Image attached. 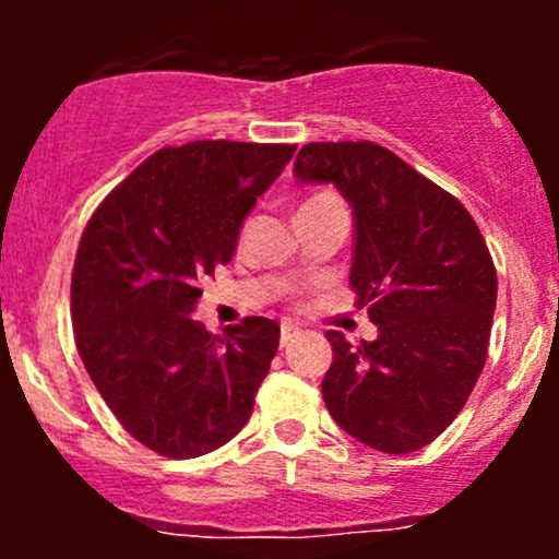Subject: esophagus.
<instances>
[{
    "mask_svg": "<svg viewBox=\"0 0 559 559\" xmlns=\"http://www.w3.org/2000/svg\"><path fill=\"white\" fill-rule=\"evenodd\" d=\"M297 333L299 329L294 323H281V346H286L294 336H297Z\"/></svg>",
    "mask_w": 559,
    "mask_h": 559,
    "instance_id": "obj_1",
    "label": "esophagus"
}]
</instances>
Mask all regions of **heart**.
Instances as JSON below:
<instances>
[{
  "instance_id": "b5f03b06",
  "label": "heart",
  "mask_w": 559,
  "mask_h": 559,
  "mask_svg": "<svg viewBox=\"0 0 559 559\" xmlns=\"http://www.w3.org/2000/svg\"><path fill=\"white\" fill-rule=\"evenodd\" d=\"M318 199H325V197H312V199H307V202H318ZM307 202H305V204H307Z\"/></svg>"
}]
</instances>
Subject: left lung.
Instances as JSON below:
<instances>
[{
	"label": "left lung",
	"instance_id": "obj_1",
	"mask_svg": "<svg viewBox=\"0 0 559 559\" xmlns=\"http://www.w3.org/2000/svg\"><path fill=\"white\" fill-rule=\"evenodd\" d=\"M299 183H333L355 215L349 284L376 342L329 331L323 400L342 431L386 454L431 444L460 415L489 352L497 271L471 213L373 141H316Z\"/></svg>",
	"mask_w": 559,
	"mask_h": 559
}]
</instances>
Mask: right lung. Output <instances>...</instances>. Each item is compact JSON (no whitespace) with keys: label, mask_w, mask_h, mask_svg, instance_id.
<instances>
[{"label":"right lung","mask_w":559,"mask_h":559,"mask_svg":"<svg viewBox=\"0 0 559 559\" xmlns=\"http://www.w3.org/2000/svg\"><path fill=\"white\" fill-rule=\"evenodd\" d=\"M294 150L226 139L165 146L83 230L70 284L75 346L120 426L163 457L213 452L252 415L278 323L243 318L215 336L191 312Z\"/></svg>","instance_id":"add662e5"}]
</instances>
